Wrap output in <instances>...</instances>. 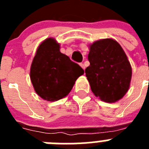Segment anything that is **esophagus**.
<instances>
[{
    "label": "esophagus",
    "instance_id": "esophagus-1",
    "mask_svg": "<svg viewBox=\"0 0 149 149\" xmlns=\"http://www.w3.org/2000/svg\"><path fill=\"white\" fill-rule=\"evenodd\" d=\"M80 65H81V68H82L83 69H84H84H85V65H84V64H83V63H80Z\"/></svg>",
    "mask_w": 149,
    "mask_h": 149
}]
</instances>
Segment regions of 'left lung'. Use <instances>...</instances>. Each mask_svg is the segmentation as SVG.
Masks as SVG:
<instances>
[{
  "instance_id": "obj_1",
  "label": "left lung",
  "mask_w": 149,
  "mask_h": 149,
  "mask_svg": "<svg viewBox=\"0 0 149 149\" xmlns=\"http://www.w3.org/2000/svg\"><path fill=\"white\" fill-rule=\"evenodd\" d=\"M88 60L85 73L95 95L107 103L122 99L130 87L132 68L120 45L113 39L96 41L89 45Z\"/></svg>"
}]
</instances>
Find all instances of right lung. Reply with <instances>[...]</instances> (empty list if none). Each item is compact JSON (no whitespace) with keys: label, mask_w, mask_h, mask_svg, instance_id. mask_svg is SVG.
Returning a JSON list of instances; mask_svg holds the SVG:
<instances>
[{"label":"right lung","mask_w":149,"mask_h":149,"mask_svg":"<svg viewBox=\"0 0 149 149\" xmlns=\"http://www.w3.org/2000/svg\"><path fill=\"white\" fill-rule=\"evenodd\" d=\"M60 48L54 39H46L38 47L30 67V80L36 93L48 101L65 97L84 73L78 64L60 52Z\"/></svg>","instance_id":"add662e5"}]
</instances>
